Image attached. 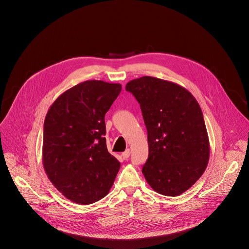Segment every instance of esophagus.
I'll list each match as a JSON object with an SVG mask.
<instances>
[{"label": "esophagus", "instance_id": "1", "mask_svg": "<svg viewBox=\"0 0 249 249\" xmlns=\"http://www.w3.org/2000/svg\"><path fill=\"white\" fill-rule=\"evenodd\" d=\"M122 156L124 158V159H127L129 156H130V150L129 149H126L125 151H124L122 153Z\"/></svg>", "mask_w": 249, "mask_h": 249}]
</instances>
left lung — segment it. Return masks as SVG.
<instances>
[{"label": "left lung", "instance_id": "obj_1", "mask_svg": "<svg viewBox=\"0 0 249 249\" xmlns=\"http://www.w3.org/2000/svg\"><path fill=\"white\" fill-rule=\"evenodd\" d=\"M125 90L140 104L147 130L143 177L155 192L180 196L202 176L210 156L198 103L184 87L153 76L133 79Z\"/></svg>", "mask_w": 249, "mask_h": 249}]
</instances>
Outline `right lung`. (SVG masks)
Masks as SVG:
<instances>
[{
	"mask_svg": "<svg viewBox=\"0 0 249 249\" xmlns=\"http://www.w3.org/2000/svg\"><path fill=\"white\" fill-rule=\"evenodd\" d=\"M122 85L87 80L61 94L44 122L43 166L53 185L81 205L109 193L120 162L107 147L105 116Z\"/></svg>",
	"mask_w": 249,
	"mask_h": 249,
	"instance_id": "1",
	"label": "right lung"
}]
</instances>
